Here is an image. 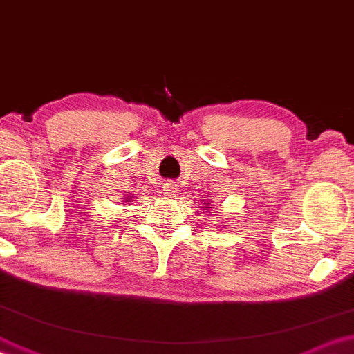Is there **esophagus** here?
<instances>
[{"label": "esophagus", "mask_w": 354, "mask_h": 354, "mask_svg": "<svg viewBox=\"0 0 354 354\" xmlns=\"http://www.w3.org/2000/svg\"><path fill=\"white\" fill-rule=\"evenodd\" d=\"M160 194L164 197H174L177 194V185L174 182H164L162 187H160Z\"/></svg>", "instance_id": "1"}]
</instances>
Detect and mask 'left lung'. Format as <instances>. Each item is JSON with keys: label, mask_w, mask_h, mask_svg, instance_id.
<instances>
[{"label": "left lung", "mask_w": 354, "mask_h": 354, "mask_svg": "<svg viewBox=\"0 0 354 354\" xmlns=\"http://www.w3.org/2000/svg\"><path fill=\"white\" fill-rule=\"evenodd\" d=\"M202 208H205V210H210V203H205V207H202Z\"/></svg>", "instance_id": "obj_1"}]
</instances>
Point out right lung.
Listing matches in <instances>:
<instances>
[{"mask_svg":"<svg viewBox=\"0 0 354 354\" xmlns=\"http://www.w3.org/2000/svg\"><path fill=\"white\" fill-rule=\"evenodd\" d=\"M131 198H133L131 195H126V202H131Z\"/></svg>","mask_w":354,"mask_h":354,"instance_id":"1","label":"right lung"}]
</instances>
